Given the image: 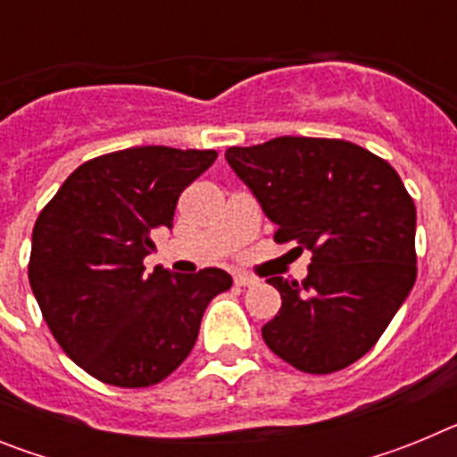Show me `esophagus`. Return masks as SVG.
Here are the masks:
<instances>
[{
	"instance_id": "esophagus-1",
	"label": "esophagus",
	"mask_w": 457,
	"mask_h": 457,
	"mask_svg": "<svg viewBox=\"0 0 457 457\" xmlns=\"http://www.w3.org/2000/svg\"><path fill=\"white\" fill-rule=\"evenodd\" d=\"M233 281H236L237 286H253L258 281L253 274H247V272H236L233 274Z\"/></svg>"
}]
</instances>
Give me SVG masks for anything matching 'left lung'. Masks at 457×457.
Listing matches in <instances>:
<instances>
[{
  "mask_svg": "<svg viewBox=\"0 0 457 457\" xmlns=\"http://www.w3.org/2000/svg\"><path fill=\"white\" fill-rule=\"evenodd\" d=\"M274 242L311 252L302 284L270 277L281 309L263 325L277 357L304 373L354 364L382 337L417 281V208L382 157L343 139L277 137L226 151Z\"/></svg>",
  "mask_w": 457,
  "mask_h": 457,
  "instance_id": "obj_1",
  "label": "left lung"
}]
</instances>
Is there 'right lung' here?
Returning a JSON list of instances; mask_svg holds the SVG:
<instances>
[{
	"mask_svg": "<svg viewBox=\"0 0 457 457\" xmlns=\"http://www.w3.org/2000/svg\"><path fill=\"white\" fill-rule=\"evenodd\" d=\"M215 151L135 146L78 167L40 210L29 284L63 353L104 385L151 386L192 353L201 318L231 274H173L144 258L171 228L183 189Z\"/></svg>",
	"mask_w": 457,
	"mask_h": 457,
	"instance_id": "obj_1",
	"label": "right lung"
}]
</instances>
